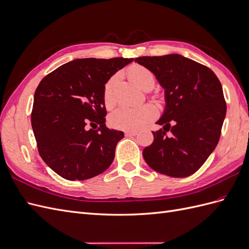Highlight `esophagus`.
<instances>
[{"instance_id": "1", "label": "esophagus", "mask_w": 249, "mask_h": 249, "mask_svg": "<svg viewBox=\"0 0 249 249\" xmlns=\"http://www.w3.org/2000/svg\"><path fill=\"white\" fill-rule=\"evenodd\" d=\"M124 135L126 137H132V136H136L137 132L136 131H125Z\"/></svg>"}]
</instances>
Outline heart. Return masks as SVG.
<instances>
[{"mask_svg": "<svg viewBox=\"0 0 249 249\" xmlns=\"http://www.w3.org/2000/svg\"><path fill=\"white\" fill-rule=\"evenodd\" d=\"M127 77L141 89H152L155 85V76L152 71L147 67L134 64L126 71ZM117 81V76L111 77L104 87L103 100L105 106L111 108L115 104L114 87ZM157 116V109L150 104L141 105L138 107L120 106L112 111L109 115V124L118 130L124 131H136L139 130L150 120Z\"/></svg>", "mask_w": 249, "mask_h": 249, "instance_id": "heart-1", "label": "heart"}]
</instances>
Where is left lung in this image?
Returning a JSON list of instances; mask_svg holds the SVG:
<instances>
[{
	"instance_id": "8db88e82",
	"label": "left lung",
	"mask_w": 249,
	"mask_h": 249,
	"mask_svg": "<svg viewBox=\"0 0 249 249\" xmlns=\"http://www.w3.org/2000/svg\"><path fill=\"white\" fill-rule=\"evenodd\" d=\"M135 62L153 71L166 103L157 122L163 129L153 132L154 142L143 149V158L162 175L189 177L219 141L227 114L221 83L209 67L178 54L139 57Z\"/></svg>"
}]
</instances>
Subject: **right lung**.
<instances>
[{
  "label": "right lung",
  "mask_w": 249,
  "mask_h": 249,
  "mask_svg": "<svg viewBox=\"0 0 249 249\" xmlns=\"http://www.w3.org/2000/svg\"><path fill=\"white\" fill-rule=\"evenodd\" d=\"M133 60L76 59L59 66L37 86L32 129L42 160L60 177L84 180L112 164L124 135L106 126L103 91L113 74ZM88 124L97 129L87 130Z\"/></svg>",
  "instance_id": "obj_1"
}]
</instances>
